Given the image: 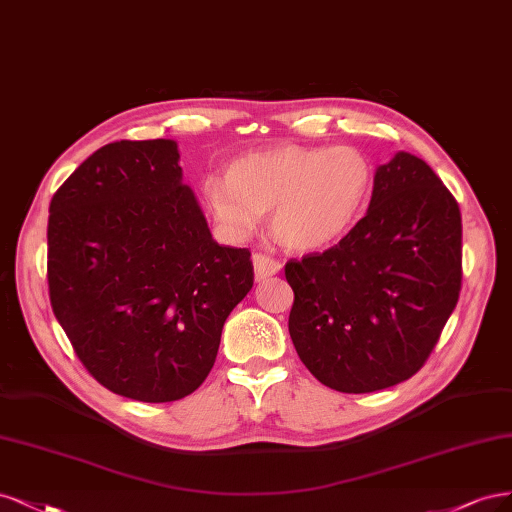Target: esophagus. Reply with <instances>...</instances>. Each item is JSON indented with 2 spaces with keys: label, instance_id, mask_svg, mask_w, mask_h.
<instances>
[{
  "label": "esophagus",
  "instance_id": "obj_1",
  "mask_svg": "<svg viewBox=\"0 0 512 512\" xmlns=\"http://www.w3.org/2000/svg\"><path fill=\"white\" fill-rule=\"evenodd\" d=\"M253 268H255V280L259 283V280H266L274 274L280 272V263L268 255L263 253H255L253 255Z\"/></svg>",
  "mask_w": 512,
  "mask_h": 512
}]
</instances>
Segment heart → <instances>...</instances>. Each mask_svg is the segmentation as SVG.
Returning <instances> with one entry per match:
<instances>
[{
    "label": "heart",
    "instance_id": "1",
    "mask_svg": "<svg viewBox=\"0 0 512 512\" xmlns=\"http://www.w3.org/2000/svg\"><path fill=\"white\" fill-rule=\"evenodd\" d=\"M374 183L370 159L353 146L280 144L234 159L225 178L202 185L212 217L244 240L270 212L272 236L293 253L336 244L364 214Z\"/></svg>",
    "mask_w": 512,
    "mask_h": 512
}]
</instances>
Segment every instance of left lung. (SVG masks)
<instances>
[{
    "instance_id": "1",
    "label": "left lung",
    "mask_w": 512,
    "mask_h": 512,
    "mask_svg": "<svg viewBox=\"0 0 512 512\" xmlns=\"http://www.w3.org/2000/svg\"><path fill=\"white\" fill-rule=\"evenodd\" d=\"M289 334L325 387L370 393L415 374L461 289V214L427 163L398 151L374 172L366 217L325 253L289 261Z\"/></svg>"
}]
</instances>
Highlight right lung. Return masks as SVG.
<instances>
[{"label":"right lung","instance_id":"add662e5","mask_svg":"<svg viewBox=\"0 0 512 512\" xmlns=\"http://www.w3.org/2000/svg\"><path fill=\"white\" fill-rule=\"evenodd\" d=\"M178 161L166 138L106 144L48 208L55 317L95 381L138 402L200 387L253 287L251 253L212 238Z\"/></svg>","mask_w":512,"mask_h":512}]
</instances>
